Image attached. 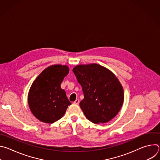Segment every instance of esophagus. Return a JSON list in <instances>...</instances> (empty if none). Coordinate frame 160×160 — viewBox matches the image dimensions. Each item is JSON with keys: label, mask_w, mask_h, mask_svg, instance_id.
Here are the masks:
<instances>
[{"label": "esophagus", "mask_w": 160, "mask_h": 160, "mask_svg": "<svg viewBox=\"0 0 160 160\" xmlns=\"http://www.w3.org/2000/svg\"><path fill=\"white\" fill-rule=\"evenodd\" d=\"M79 102H80V101H79V99H76L75 101H74V104H79Z\"/></svg>", "instance_id": "obj_1"}]
</instances>
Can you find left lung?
<instances>
[{"instance_id": "obj_1", "label": "left lung", "mask_w": 160, "mask_h": 160, "mask_svg": "<svg viewBox=\"0 0 160 160\" xmlns=\"http://www.w3.org/2000/svg\"><path fill=\"white\" fill-rule=\"evenodd\" d=\"M73 72L82 87L80 106L87 120L107 123L120 111L124 101L123 87L112 72L96 64H80Z\"/></svg>"}]
</instances>
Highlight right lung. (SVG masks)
Here are the masks:
<instances>
[{
    "label": "right lung",
    "mask_w": 160,
    "mask_h": 160,
    "mask_svg": "<svg viewBox=\"0 0 160 160\" xmlns=\"http://www.w3.org/2000/svg\"><path fill=\"white\" fill-rule=\"evenodd\" d=\"M68 73V66L54 64L45 68L33 81L28 92V103L38 120L53 123L64 116L68 106L72 104L61 88Z\"/></svg>",
    "instance_id": "obj_1"
}]
</instances>
